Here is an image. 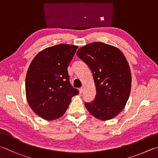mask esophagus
I'll use <instances>...</instances> for the list:
<instances>
[{
	"mask_svg": "<svg viewBox=\"0 0 158 158\" xmlns=\"http://www.w3.org/2000/svg\"><path fill=\"white\" fill-rule=\"evenodd\" d=\"M79 91H80V93L82 94V92H84V87H81V88H80V89H79Z\"/></svg>",
	"mask_w": 158,
	"mask_h": 158,
	"instance_id": "esophagus-1",
	"label": "esophagus"
}]
</instances>
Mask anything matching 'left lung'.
I'll return each mask as SVG.
<instances>
[{
	"label": "left lung",
	"mask_w": 158,
	"mask_h": 158,
	"mask_svg": "<svg viewBox=\"0 0 158 158\" xmlns=\"http://www.w3.org/2000/svg\"><path fill=\"white\" fill-rule=\"evenodd\" d=\"M77 55L91 69L96 86V98L85 103V107L98 119L117 117L125 107L131 89V69L123 52L96 41L80 48Z\"/></svg>",
	"instance_id": "obj_1"
}]
</instances>
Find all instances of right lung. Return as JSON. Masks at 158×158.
<instances>
[{
    "mask_svg": "<svg viewBox=\"0 0 158 158\" xmlns=\"http://www.w3.org/2000/svg\"><path fill=\"white\" fill-rule=\"evenodd\" d=\"M77 48L57 44L39 52L30 63L26 77V98L31 109L51 121L64 114L71 98L79 94L69 82V63Z\"/></svg>",
    "mask_w": 158,
    "mask_h": 158,
    "instance_id": "add662e5",
    "label": "right lung"
}]
</instances>
